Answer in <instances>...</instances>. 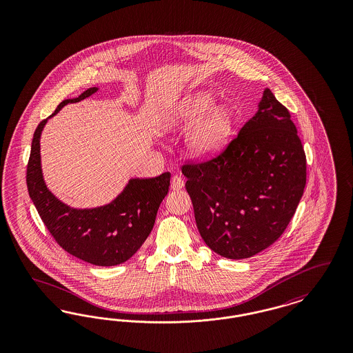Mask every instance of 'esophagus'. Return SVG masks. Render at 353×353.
Here are the masks:
<instances>
[{
  "instance_id": "esophagus-1",
  "label": "esophagus",
  "mask_w": 353,
  "mask_h": 353,
  "mask_svg": "<svg viewBox=\"0 0 353 353\" xmlns=\"http://www.w3.org/2000/svg\"><path fill=\"white\" fill-rule=\"evenodd\" d=\"M183 186H184V180H183L180 176L174 174V176L172 177V180H170V188H172L173 190H179V189H181Z\"/></svg>"
}]
</instances>
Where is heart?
<instances>
[{"mask_svg": "<svg viewBox=\"0 0 353 353\" xmlns=\"http://www.w3.org/2000/svg\"><path fill=\"white\" fill-rule=\"evenodd\" d=\"M214 101L216 99L210 92H199L193 95L173 111L168 120L169 127L189 125L197 121L212 109ZM233 127V110L228 105H219L190 130L186 137V148L194 159H210L229 143Z\"/></svg>", "mask_w": 353, "mask_h": 353, "instance_id": "obj_1", "label": "heart"}]
</instances>
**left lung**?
Instances as JSON below:
<instances>
[{
    "label": "left lung",
    "mask_w": 353,
    "mask_h": 353,
    "mask_svg": "<svg viewBox=\"0 0 353 353\" xmlns=\"http://www.w3.org/2000/svg\"><path fill=\"white\" fill-rule=\"evenodd\" d=\"M305 163L288 110L266 88L256 114L219 156L181 167L205 243L229 259L268 249L295 214Z\"/></svg>",
    "instance_id": "8db88e82"
}]
</instances>
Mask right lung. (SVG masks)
<instances>
[{"label": "right lung", "mask_w": 353, "mask_h": 353, "mask_svg": "<svg viewBox=\"0 0 353 353\" xmlns=\"http://www.w3.org/2000/svg\"><path fill=\"white\" fill-rule=\"evenodd\" d=\"M97 91V87H91L78 98L62 101L51 117L68 103L83 101ZM46 121L48 119L42 120L34 132L26 169L29 196L39 217L57 243L84 262L117 266L128 261L153 229L159 206L168 193L170 173L130 180L108 205L94 209L70 208L51 193L42 176L39 139Z\"/></svg>", "instance_id": "add662e5"}]
</instances>
